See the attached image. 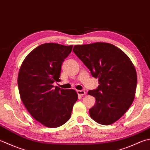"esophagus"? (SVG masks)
I'll return each instance as SVG.
<instances>
[{"label":"esophagus","instance_id":"esophagus-1","mask_svg":"<svg viewBox=\"0 0 150 150\" xmlns=\"http://www.w3.org/2000/svg\"><path fill=\"white\" fill-rule=\"evenodd\" d=\"M77 93L79 96H83L86 94V92L83 90H77Z\"/></svg>","mask_w":150,"mask_h":150}]
</instances>
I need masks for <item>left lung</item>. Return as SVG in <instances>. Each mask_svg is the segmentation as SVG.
Returning <instances> with one entry per match:
<instances>
[{
	"label": "left lung",
	"mask_w": 150,
	"mask_h": 150,
	"mask_svg": "<svg viewBox=\"0 0 150 150\" xmlns=\"http://www.w3.org/2000/svg\"><path fill=\"white\" fill-rule=\"evenodd\" d=\"M73 52L98 78V88L89 90L96 103L90 116L99 124L108 125L126 112L135 96L137 75L133 64L124 52L108 43L75 45Z\"/></svg>",
	"instance_id": "left-lung-1"
}]
</instances>
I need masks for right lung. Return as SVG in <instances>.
I'll list each match as a JSON object with an SVG mask.
<instances>
[{
	"instance_id": "obj_1",
	"label": "right lung",
	"mask_w": 150,
	"mask_h": 150,
	"mask_svg": "<svg viewBox=\"0 0 150 150\" xmlns=\"http://www.w3.org/2000/svg\"><path fill=\"white\" fill-rule=\"evenodd\" d=\"M73 45L47 43L29 53L20 67L17 84L23 103L33 118L43 125L56 128L69 120L76 91L52 85L60 82L61 66Z\"/></svg>"
}]
</instances>
